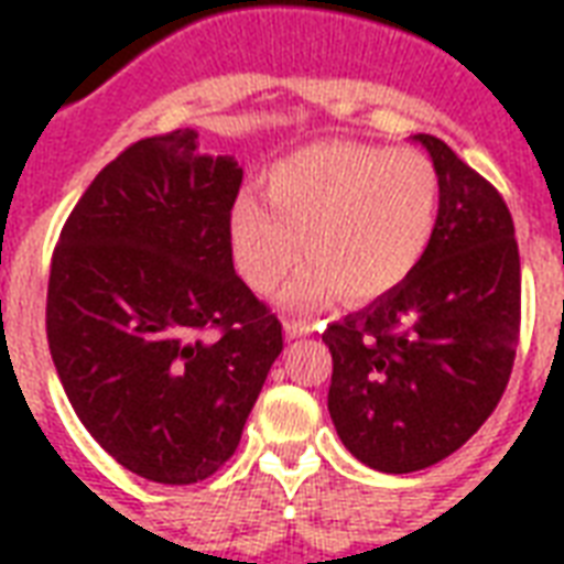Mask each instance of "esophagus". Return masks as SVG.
Instances as JSON below:
<instances>
[{
  "label": "esophagus",
  "instance_id": "34e87169",
  "mask_svg": "<svg viewBox=\"0 0 564 564\" xmlns=\"http://www.w3.org/2000/svg\"><path fill=\"white\" fill-rule=\"evenodd\" d=\"M286 336H290V339H299V336H310L313 334V330H316V327L310 325V322H301V318H290V322H286Z\"/></svg>",
  "mask_w": 564,
  "mask_h": 564
}]
</instances>
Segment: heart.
Listing matches in <instances>:
<instances>
[{
  "label": "heart",
  "instance_id": "b5f03b06",
  "mask_svg": "<svg viewBox=\"0 0 564 564\" xmlns=\"http://www.w3.org/2000/svg\"><path fill=\"white\" fill-rule=\"evenodd\" d=\"M265 202L230 207V251L242 281L272 292L301 260L283 307L316 310L343 290L371 301L398 290L436 230L438 172L415 149L313 143L265 172Z\"/></svg>",
  "mask_w": 564,
  "mask_h": 564
}]
</instances>
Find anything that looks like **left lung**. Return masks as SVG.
<instances>
[{"label": "left lung", "mask_w": 564, "mask_h": 564, "mask_svg": "<svg viewBox=\"0 0 564 564\" xmlns=\"http://www.w3.org/2000/svg\"><path fill=\"white\" fill-rule=\"evenodd\" d=\"M438 216L419 269L322 334L327 410L343 445L386 474L430 468L482 427L521 330V260L507 202L433 134Z\"/></svg>", "instance_id": "left-lung-1"}]
</instances>
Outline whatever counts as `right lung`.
<instances>
[{"label":"right lung","instance_id":"right-lung-1","mask_svg":"<svg viewBox=\"0 0 564 564\" xmlns=\"http://www.w3.org/2000/svg\"><path fill=\"white\" fill-rule=\"evenodd\" d=\"M242 170L178 128L137 140L69 213L48 272L46 336L90 436L128 471L189 486L228 463L281 322L234 272Z\"/></svg>","mask_w":564,"mask_h":564}]
</instances>
